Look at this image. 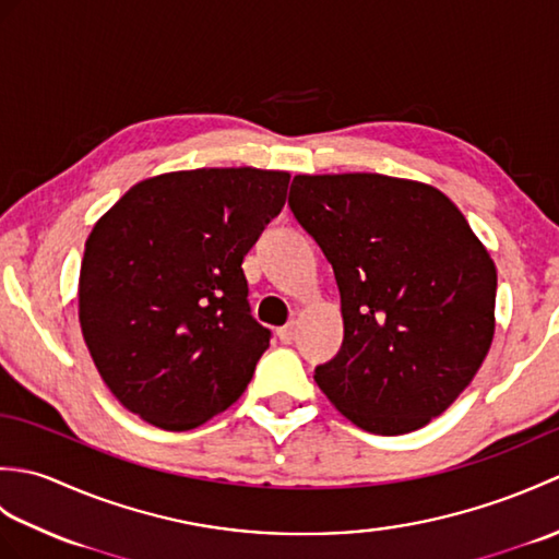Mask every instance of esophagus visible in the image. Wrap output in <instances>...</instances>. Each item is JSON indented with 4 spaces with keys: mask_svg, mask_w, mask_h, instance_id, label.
I'll use <instances>...</instances> for the list:
<instances>
[{
    "mask_svg": "<svg viewBox=\"0 0 559 559\" xmlns=\"http://www.w3.org/2000/svg\"><path fill=\"white\" fill-rule=\"evenodd\" d=\"M295 336H298V322H288L286 326L278 329V338L281 343H293Z\"/></svg>",
    "mask_w": 559,
    "mask_h": 559,
    "instance_id": "1",
    "label": "esophagus"
}]
</instances>
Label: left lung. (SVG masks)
Returning <instances> with one entry per match:
<instances>
[{
	"label": "left lung",
	"mask_w": 559,
	"mask_h": 559,
	"mask_svg": "<svg viewBox=\"0 0 559 559\" xmlns=\"http://www.w3.org/2000/svg\"><path fill=\"white\" fill-rule=\"evenodd\" d=\"M288 204L341 293L343 346L317 386L372 435H406L466 389L495 336V261L437 187L379 173L295 175Z\"/></svg>",
	"instance_id": "obj_1"
}]
</instances>
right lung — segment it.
<instances>
[{
    "instance_id": "right-lung-1",
    "label": "right lung",
    "mask_w": 559,
    "mask_h": 559,
    "mask_svg": "<svg viewBox=\"0 0 559 559\" xmlns=\"http://www.w3.org/2000/svg\"><path fill=\"white\" fill-rule=\"evenodd\" d=\"M290 173L199 168L146 177L93 225L79 324L112 396L182 432L242 396L271 331L249 314L242 259L286 204Z\"/></svg>"
}]
</instances>
